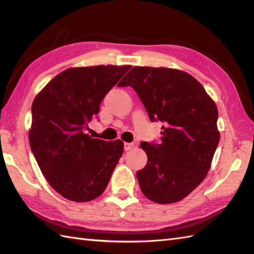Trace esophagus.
<instances>
[{"instance_id":"34e87169","label":"esophagus","mask_w":254,"mask_h":254,"mask_svg":"<svg viewBox=\"0 0 254 254\" xmlns=\"http://www.w3.org/2000/svg\"><path fill=\"white\" fill-rule=\"evenodd\" d=\"M134 146H135V144L134 143H124V150H130Z\"/></svg>"}]
</instances>
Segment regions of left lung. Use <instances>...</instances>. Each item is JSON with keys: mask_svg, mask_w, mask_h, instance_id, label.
I'll use <instances>...</instances> for the list:
<instances>
[{"mask_svg": "<svg viewBox=\"0 0 254 254\" xmlns=\"http://www.w3.org/2000/svg\"><path fill=\"white\" fill-rule=\"evenodd\" d=\"M118 86H131L149 120L164 123L159 144L141 143L147 154L146 166L136 172L143 194L159 204L185 198L205 179L218 146L216 105L179 69L134 66Z\"/></svg>", "mask_w": 254, "mask_h": 254, "instance_id": "1", "label": "left lung"}]
</instances>
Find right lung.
Instances as JSON below:
<instances>
[{
  "mask_svg": "<svg viewBox=\"0 0 254 254\" xmlns=\"http://www.w3.org/2000/svg\"><path fill=\"white\" fill-rule=\"evenodd\" d=\"M130 65L68 68L47 84L31 107L29 143L49 185L67 199L89 202L106 190L123 142L86 131L99 105Z\"/></svg>",
  "mask_w": 254,
  "mask_h": 254,
  "instance_id": "right-lung-1",
  "label": "right lung"
}]
</instances>
